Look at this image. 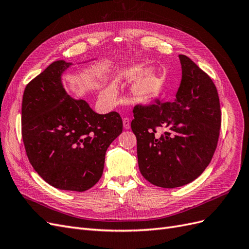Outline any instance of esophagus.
<instances>
[{"label":"esophagus","instance_id":"1","mask_svg":"<svg viewBox=\"0 0 249 249\" xmlns=\"http://www.w3.org/2000/svg\"><path fill=\"white\" fill-rule=\"evenodd\" d=\"M123 124H124V127L125 130H129L131 127V123H130V119L129 118H124L123 119Z\"/></svg>","mask_w":249,"mask_h":249}]
</instances>
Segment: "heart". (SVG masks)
I'll list each match as a JSON object with an SVG mask.
<instances>
[{
	"label": "heart",
	"instance_id": "1",
	"mask_svg": "<svg viewBox=\"0 0 249 249\" xmlns=\"http://www.w3.org/2000/svg\"><path fill=\"white\" fill-rule=\"evenodd\" d=\"M122 77L126 81H135L133 85V94L141 101H148L156 95L158 86H159V80L157 74L144 69H130L124 71L122 73ZM116 93L115 86L113 84L108 85L103 90L102 96L105 100L114 99Z\"/></svg>",
	"mask_w": 249,
	"mask_h": 249
}]
</instances>
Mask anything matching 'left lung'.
<instances>
[{
  "label": "left lung",
  "instance_id": "obj_1",
  "mask_svg": "<svg viewBox=\"0 0 249 249\" xmlns=\"http://www.w3.org/2000/svg\"><path fill=\"white\" fill-rule=\"evenodd\" d=\"M182 80L173 102L134 108L141 175L162 188L191 183L212 160L219 138L221 111L216 86L192 60L178 55ZM164 132L158 134L156 130Z\"/></svg>",
  "mask_w": 249,
  "mask_h": 249
}]
</instances>
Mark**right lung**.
I'll use <instances>...</instances> for the list:
<instances>
[{
  "label": "right lung",
  "instance_id": "1",
  "mask_svg": "<svg viewBox=\"0 0 249 249\" xmlns=\"http://www.w3.org/2000/svg\"><path fill=\"white\" fill-rule=\"evenodd\" d=\"M72 65L50 64L26 86L21 135L35 171L60 190L83 192L101 178L107 148L123 132L117 112L97 114L65 91L62 74Z\"/></svg>",
  "mask_w": 249,
  "mask_h": 249
}]
</instances>
